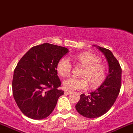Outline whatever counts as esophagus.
Listing matches in <instances>:
<instances>
[{
    "mask_svg": "<svg viewBox=\"0 0 133 133\" xmlns=\"http://www.w3.org/2000/svg\"><path fill=\"white\" fill-rule=\"evenodd\" d=\"M70 93H71V91H69L68 90H65V91H64V93H65V94H69Z\"/></svg>",
    "mask_w": 133,
    "mask_h": 133,
    "instance_id": "esophagus-1",
    "label": "esophagus"
}]
</instances>
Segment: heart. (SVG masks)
I'll list each match as a JSON object with an SVG mask.
<instances>
[{
    "label": "heart",
    "mask_w": 133,
    "mask_h": 133,
    "mask_svg": "<svg viewBox=\"0 0 133 133\" xmlns=\"http://www.w3.org/2000/svg\"><path fill=\"white\" fill-rule=\"evenodd\" d=\"M73 60L84 67L81 74L83 77H71L63 83L64 89L69 91L84 90L88 87V81L92 88H96L104 81L107 74V68L101 63V58L90 52H83L73 56ZM73 65L68 58L64 57L59 60L56 69L58 74L66 77L71 74Z\"/></svg>",
    "instance_id": "heart-1"
}]
</instances>
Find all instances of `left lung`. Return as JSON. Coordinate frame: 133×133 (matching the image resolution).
<instances>
[{
	"mask_svg": "<svg viewBox=\"0 0 133 133\" xmlns=\"http://www.w3.org/2000/svg\"><path fill=\"white\" fill-rule=\"evenodd\" d=\"M97 48L107 58L109 74L97 90L88 95H80L75 109L80 115L87 118H96L107 113L115 102L121 87L122 69L118 60L108 49L100 46Z\"/></svg>",
	"mask_w": 133,
	"mask_h": 133,
	"instance_id": "8db88e82",
	"label": "left lung"
}]
</instances>
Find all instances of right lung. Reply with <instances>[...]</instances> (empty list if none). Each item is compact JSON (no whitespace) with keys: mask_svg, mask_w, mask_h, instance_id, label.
Returning <instances> with one entry per match:
<instances>
[{"mask_svg":"<svg viewBox=\"0 0 133 133\" xmlns=\"http://www.w3.org/2000/svg\"><path fill=\"white\" fill-rule=\"evenodd\" d=\"M68 48L49 43L30 49L19 60L13 75L12 94L22 113L30 119L48 117L64 91L56 69Z\"/></svg>","mask_w":133,"mask_h":133,"instance_id":"add662e5","label":"right lung"}]
</instances>
